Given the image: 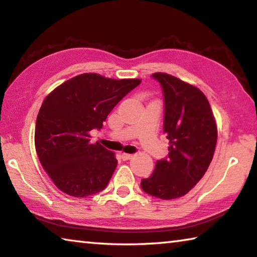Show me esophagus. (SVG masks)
I'll return each instance as SVG.
<instances>
[{"label": "esophagus", "instance_id": "1", "mask_svg": "<svg viewBox=\"0 0 257 257\" xmlns=\"http://www.w3.org/2000/svg\"><path fill=\"white\" fill-rule=\"evenodd\" d=\"M121 158H122V160L123 161H127V160H130L133 158V155L132 154H127V153H123V154H121Z\"/></svg>", "mask_w": 257, "mask_h": 257}]
</instances>
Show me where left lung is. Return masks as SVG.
I'll return each instance as SVG.
<instances>
[{"label":"left lung","instance_id":"1","mask_svg":"<svg viewBox=\"0 0 257 257\" xmlns=\"http://www.w3.org/2000/svg\"><path fill=\"white\" fill-rule=\"evenodd\" d=\"M163 90L168 158L156 162L142 189L161 199L186 195L202 179L214 154L217 129L210 103L197 87L163 72L152 75Z\"/></svg>","mask_w":257,"mask_h":257}]
</instances>
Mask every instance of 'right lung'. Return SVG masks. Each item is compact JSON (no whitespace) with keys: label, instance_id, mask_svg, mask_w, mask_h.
Here are the masks:
<instances>
[{"label":"right lung","instance_id":"1","mask_svg":"<svg viewBox=\"0 0 257 257\" xmlns=\"http://www.w3.org/2000/svg\"><path fill=\"white\" fill-rule=\"evenodd\" d=\"M141 81L82 73L47 95L37 115L35 147L61 191L88 197L107 186L118 161L98 142L90 143V132L101 129L113 107Z\"/></svg>","mask_w":257,"mask_h":257}]
</instances>
